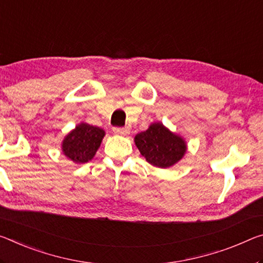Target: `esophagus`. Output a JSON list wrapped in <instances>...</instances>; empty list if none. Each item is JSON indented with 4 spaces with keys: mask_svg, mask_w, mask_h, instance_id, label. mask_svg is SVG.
<instances>
[{
    "mask_svg": "<svg viewBox=\"0 0 263 263\" xmlns=\"http://www.w3.org/2000/svg\"><path fill=\"white\" fill-rule=\"evenodd\" d=\"M114 132L116 135H127L130 130H128V127H114Z\"/></svg>",
    "mask_w": 263,
    "mask_h": 263,
    "instance_id": "obj_1",
    "label": "esophagus"
}]
</instances>
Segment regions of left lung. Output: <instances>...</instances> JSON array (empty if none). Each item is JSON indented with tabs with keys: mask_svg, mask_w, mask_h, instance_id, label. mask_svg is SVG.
Wrapping results in <instances>:
<instances>
[{
	"mask_svg": "<svg viewBox=\"0 0 263 263\" xmlns=\"http://www.w3.org/2000/svg\"><path fill=\"white\" fill-rule=\"evenodd\" d=\"M135 143L149 164L161 168L174 165L186 152L184 139L170 132L160 123H154L148 130L138 133Z\"/></svg>",
	"mask_w": 263,
	"mask_h": 263,
	"instance_id": "obj_1",
	"label": "left lung"
}]
</instances>
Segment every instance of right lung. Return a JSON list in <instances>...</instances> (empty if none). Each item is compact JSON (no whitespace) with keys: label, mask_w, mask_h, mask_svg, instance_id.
<instances>
[{"label":"right lung","mask_w":263,"mask_h":263,"mask_svg":"<svg viewBox=\"0 0 263 263\" xmlns=\"http://www.w3.org/2000/svg\"><path fill=\"white\" fill-rule=\"evenodd\" d=\"M105 132L89 124H79L63 140V152L74 162L84 164L93 158Z\"/></svg>","instance_id":"obj_1"}]
</instances>
